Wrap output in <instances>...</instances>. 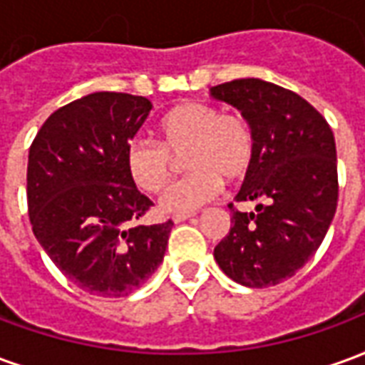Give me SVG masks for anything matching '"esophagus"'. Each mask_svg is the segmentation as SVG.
Returning <instances> with one entry per match:
<instances>
[{"instance_id":"34e87169","label":"esophagus","mask_w":365,"mask_h":365,"mask_svg":"<svg viewBox=\"0 0 365 365\" xmlns=\"http://www.w3.org/2000/svg\"><path fill=\"white\" fill-rule=\"evenodd\" d=\"M191 217H195V213H178L172 217V221L174 222H182V221H187Z\"/></svg>"}]
</instances>
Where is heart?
Here are the masks:
<instances>
[{"label": "heart", "mask_w": 365, "mask_h": 365, "mask_svg": "<svg viewBox=\"0 0 365 365\" xmlns=\"http://www.w3.org/2000/svg\"><path fill=\"white\" fill-rule=\"evenodd\" d=\"M160 143L138 138L128 144L125 164L130 180L144 193H158L174 172V158L183 157L190 174L160 199L164 213H191L222 190V180H242L256 158V135L240 113L190 101L174 107L158 123Z\"/></svg>", "instance_id": "b5f03b06"}]
</instances>
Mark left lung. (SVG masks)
<instances>
[{
  "mask_svg": "<svg viewBox=\"0 0 365 365\" xmlns=\"http://www.w3.org/2000/svg\"><path fill=\"white\" fill-rule=\"evenodd\" d=\"M237 107L256 135V158L232 203V227L215 246V260L232 282L268 287L289 279L311 260L336 213V144L329 123L293 91L258 78L211 88Z\"/></svg>",
  "mask_w": 365,
  "mask_h": 365,
  "instance_id": "left-lung-1",
  "label": "left lung"
}]
</instances>
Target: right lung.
<instances>
[{
    "label": "right lung",
    "mask_w": 365,
    "mask_h": 365,
    "mask_svg": "<svg viewBox=\"0 0 365 365\" xmlns=\"http://www.w3.org/2000/svg\"><path fill=\"white\" fill-rule=\"evenodd\" d=\"M146 97L96 91L44 120L29 150V219L70 282L101 297L136 291L164 260L174 222L140 225L152 201L125 164Z\"/></svg>",
    "instance_id": "obj_1"
}]
</instances>
